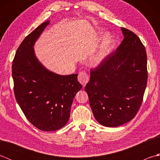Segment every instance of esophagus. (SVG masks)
<instances>
[{"instance_id": "34e87169", "label": "esophagus", "mask_w": 160, "mask_h": 160, "mask_svg": "<svg viewBox=\"0 0 160 160\" xmlns=\"http://www.w3.org/2000/svg\"><path fill=\"white\" fill-rule=\"evenodd\" d=\"M78 81L80 82V83L82 84L84 87H85L87 82H89V76L85 71H81V72H80L79 74H78Z\"/></svg>"}]
</instances>
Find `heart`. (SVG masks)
I'll return each instance as SVG.
<instances>
[{"label":"heart","mask_w":160,"mask_h":160,"mask_svg":"<svg viewBox=\"0 0 160 160\" xmlns=\"http://www.w3.org/2000/svg\"><path fill=\"white\" fill-rule=\"evenodd\" d=\"M108 39H105L104 42H103V45L102 46L101 49L100 50V52L97 53V55L95 56L93 58V62L96 64H98L100 62H101L104 59V58L106 57L107 52H108Z\"/></svg>","instance_id":"1"}]
</instances>
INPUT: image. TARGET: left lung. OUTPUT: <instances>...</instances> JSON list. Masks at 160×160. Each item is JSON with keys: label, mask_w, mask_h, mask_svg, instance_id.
I'll list each match as a JSON object with an SVG mask.
<instances>
[{"label": "left lung", "mask_w": 160, "mask_h": 160, "mask_svg": "<svg viewBox=\"0 0 160 160\" xmlns=\"http://www.w3.org/2000/svg\"><path fill=\"white\" fill-rule=\"evenodd\" d=\"M121 29L124 37L122 43L91 69L84 87L95 118L108 127H119L136 115L147 84L145 47L135 33Z\"/></svg>", "instance_id": "left-lung-1"}]
</instances>
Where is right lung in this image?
I'll return each instance as SVG.
<instances>
[{
    "label": "right lung",
    "mask_w": 160,
    "mask_h": 160,
    "mask_svg": "<svg viewBox=\"0 0 160 160\" xmlns=\"http://www.w3.org/2000/svg\"><path fill=\"white\" fill-rule=\"evenodd\" d=\"M49 20L26 36L17 49L12 64L13 91L17 102L31 123L40 130L62 128L70 116L76 93L82 86L78 74L60 76L44 67L33 47Z\"/></svg>",
    "instance_id": "right-lung-1"
}]
</instances>
